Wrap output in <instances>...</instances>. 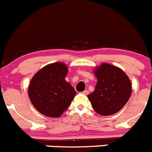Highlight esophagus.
<instances>
[{"instance_id": "obj_1", "label": "esophagus", "mask_w": 152, "mask_h": 152, "mask_svg": "<svg viewBox=\"0 0 152 152\" xmlns=\"http://www.w3.org/2000/svg\"><path fill=\"white\" fill-rule=\"evenodd\" d=\"M83 94H85V95H87V94H88V90H85V91H83L82 92Z\"/></svg>"}]
</instances>
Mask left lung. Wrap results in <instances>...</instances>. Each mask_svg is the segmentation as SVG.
Wrapping results in <instances>:
<instances>
[{"label": "left lung", "instance_id": "left-lung-1", "mask_svg": "<svg viewBox=\"0 0 152 152\" xmlns=\"http://www.w3.org/2000/svg\"><path fill=\"white\" fill-rule=\"evenodd\" d=\"M97 82L95 89L88 95L97 113L109 116L119 112L132 94L129 77L119 67L103 63L94 69Z\"/></svg>", "mask_w": 152, "mask_h": 152}]
</instances>
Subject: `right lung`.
I'll return each instance as SVG.
<instances>
[{
	"label": "right lung",
	"mask_w": 152,
	"mask_h": 152,
	"mask_svg": "<svg viewBox=\"0 0 152 152\" xmlns=\"http://www.w3.org/2000/svg\"><path fill=\"white\" fill-rule=\"evenodd\" d=\"M68 66L64 63L48 64L31 78L28 88L30 101L40 113L59 118L67 109L76 94L66 81Z\"/></svg>",
	"instance_id": "add662e5"
}]
</instances>
